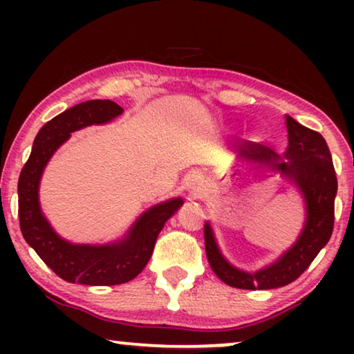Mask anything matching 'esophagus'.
I'll use <instances>...</instances> for the list:
<instances>
[{
    "label": "esophagus",
    "instance_id": "34e87169",
    "mask_svg": "<svg viewBox=\"0 0 354 354\" xmlns=\"http://www.w3.org/2000/svg\"><path fill=\"white\" fill-rule=\"evenodd\" d=\"M187 188L193 196H200L201 192L205 190V178H203L201 174H193L192 177H188Z\"/></svg>",
    "mask_w": 354,
    "mask_h": 354
}]
</instances>
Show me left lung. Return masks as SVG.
<instances>
[{"mask_svg":"<svg viewBox=\"0 0 354 354\" xmlns=\"http://www.w3.org/2000/svg\"><path fill=\"white\" fill-rule=\"evenodd\" d=\"M288 132V148L285 159L266 145L243 142L239 145L241 158L256 159L277 169L297 183L303 192L308 207V221L297 243L277 263L254 274L241 272L222 258L209 224L205 225L206 256L211 269L222 282L235 288L269 290L292 283L309 268L319 251L330 240L335 221L337 176L326 140L285 115Z\"/></svg>","mask_w":354,"mask_h":354,"instance_id":"left-lung-1","label":"left lung"}]
</instances>
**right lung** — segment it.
<instances>
[{"label": "right lung", "instance_id": "1", "mask_svg": "<svg viewBox=\"0 0 354 354\" xmlns=\"http://www.w3.org/2000/svg\"><path fill=\"white\" fill-rule=\"evenodd\" d=\"M122 111L111 100H91L57 114L37 133L30 156L19 176V222L24 239L43 263L66 282L119 285L137 277L151 258L159 232L183 203L176 198L151 207L135 222L127 239L106 246L67 243L55 234L43 217L38 203V185L53 153L72 132L91 124L108 122L122 114Z\"/></svg>", "mask_w": 354, "mask_h": 354}]
</instances>
